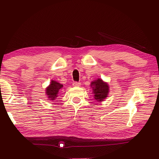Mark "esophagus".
Here are the masks:
<instances>
[{"mask_svg":"<svg viewBox=\"0 0 159 159\" xmlns=\"http://www.w3.org/2000/svg\"><path fill=\"white\" fill-rule=\"evenodd\" d=\"M73 86H74V87H78V86H80V82H77V81H75L73 83Z\"/></svg>","mask_w":159,"mask_h":159,"instance_id":"34e87169","label":"esophagus"}]
</instances>
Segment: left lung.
<instances>
[{"mask_svg": "<svg viewBox=\"0 0 159 159\" xmlns=\"http://www.w3.org/2000/svg\"><path fill=\"white\" fill-rule=\"evenodd\" d=\"M91 87H93L94 96L96 100L99 102L103 101L109 93V86L106 83L100 79L95 80L91 83Z\"/></svg>", "mask_w": 159, "mask_h": 159, "instance_id": "left-lung-1", "label": "left lung"}]
</instances>
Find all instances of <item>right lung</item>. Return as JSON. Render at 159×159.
<instances>
[{"label": "right lung", "mask_w": 159, "mask_h": 159, "mask_svg": "<svg viewBox=\"0 0 159 159\" xmlns=\"http://www.w3.org/2000/svg\"><path fill=\"white\" fill-rule=\"evenodd\" d=\"M62 87L63 85L60 83L54 81V80L51 81V84L48 86L46 89V93L50 100H54L57 98L59 90Z\"/></svg>", "instance_id": "1"}]
</instances>
